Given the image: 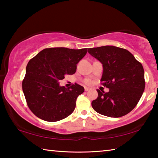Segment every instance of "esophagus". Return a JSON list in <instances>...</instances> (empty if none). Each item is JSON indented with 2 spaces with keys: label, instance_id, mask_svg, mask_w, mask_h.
<instances>
[{
  "label": "esophagus",
  "instance_id": "esophagus-1",
  "mask_svg": "<svg viewBox=\"0 0 158 158\" xmlns=\"http://www.w3.org/2000/svg\"><path fill=\"white\" fill-rule=\"evenodd\" d=\"M84 90H85V91H88V90H90V88H89V87L85 86V87H84Z\"/></svg>",
  "mask_w": 158,
  "mask_h": 158
}]
</instances>
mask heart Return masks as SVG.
I'll list each match as a JSON object with an SVG mask.
<instances>
[{
	"label": "heart",
	"instance_id": "1",
	"mask_svg": "<svg viewBox=\"0 0 158 158\" xmlns=\"http://www.w3.org/2000/svg\"><path fill=\"white\" fill-rule=\"evenodd\" d=\"M84 83L85 84H88V85H90L92 84V81L90 79H85V81H84Z\"/></svg>",
	"mask_w": 158,
	"mask_h": 158
}]
</instances>
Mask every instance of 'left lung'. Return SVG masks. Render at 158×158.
<instances>
[{
	"label": "left lung",
	"instance_id": "obj_1",
	"mask_svg": "<svg viewBox=\"0 0 158 158\" xmlns=\"http://www.w3.org/2000/svg\"><path fill=\"white\" fill-rule=\"evenodd\" d=\"M88 52L102 64L100 81L109 89L108 93L97 90L98 98L91 103L93 109L111 118L130 113L137 105L145 89L141 63L129 51L114 46L89 48Z\"/></svg>",
	"mask_w": 158,
	"mask_h": 158
}]
</instances>
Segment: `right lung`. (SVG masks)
Listing matches in <instances>:
<instances>
[{"instance_id":"add662e5","label":"right lung","mask_w":158,"mask_h":158,"mask_svg":"<svg viewBox=\"0 0 158 158\" xmlns=\"http://www.w3.org/2000/svg\"><path fill=\"white\" fill-rule=\"evenodd\" d=\"M86 53L87 48H47L29 60L22 89L29 109L37 117L56 122L74 111L77 98L84 93V87L75 84L65 88L58 81L65 74L75 73L77 64Z\"/></svg>"}]
</instances>
